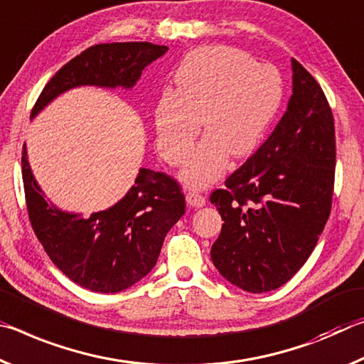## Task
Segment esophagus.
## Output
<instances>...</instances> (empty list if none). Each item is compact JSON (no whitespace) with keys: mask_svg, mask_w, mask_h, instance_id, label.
Masks as SVG:
<instances>
[{"mask_svg":"<svg viewBox=\"0 0 364 364\" xmlns=\"http://www.w3.org/2000/svg\"><path fill=\"white\" fill-rule=\"evenodd\" d=\"M186 200H187V203L193 208H201L206 205V198L198 192H188L186 195Z\"/></svg>","mask_w":364,"mask_h":364,"instance_id":"34e87169","label":"esophagus"}]
</instances>
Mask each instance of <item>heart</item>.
Returning a JSON list of instances; mask_svg holds the SVG:
<instances>
[{"instance_id": "obj_1", "label": "heart", "mask_w": 364, "mask_h": 364, "mask_svg": "<svg viewBox=\"0 0 364 364\" xmlns=\"http://www.w3.org/2000/svg\"><path fill=\"white\" fill-rule=\"evenodd\" d=\"M282 95V77L274 65L255 63L237 48H198L178 68L176 92L166 90L156 103L158 151L168 163L182 164L205 122L208 136L182 178L192 187L211 186L225 174L230 154L245 158L255 151Z\"/></svg>"}]
</instances>
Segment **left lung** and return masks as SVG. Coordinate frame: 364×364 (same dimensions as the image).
I'll list each match as a JSON object with an SVG mask.
<instances>
[{"instance_id": "1", "label": "left lung", "mask_w": 364, "mask_h": 364, "mask_svg": "<svg viewBox=\"0 0 364 364\" xmlns=\"http://www.w3.org/2000/svg\"><path fill=\"white\" fill-rule=\"evenodd\" d=\"M294 93L252 158L211 193L223 229L211 247L216 269L238 289L263 294L299 272L329 219L336 127L327 98L291 59Z\"/></svg>"}]
</instances>
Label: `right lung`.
Masks as SVG:
<instances>
[{"label":"right lung","mask_w":364,"mask_h":364,"mask_svg":"<svg viewBox=\"0 0 364 364\" xmlns=\"http://www.w3.org/2000/svg\"><path fill=\"white\" fill-rule=\"evenodd\" d=\"M166 51L168 46L148 41L87 48L51 77L31 117L74 87H134L141 70ZM22 181L28 219L46 255L70 281L101 294L126 290L145 277L156 264L166 234L186 213L176 178L145 168L121 201L88 218L48 203L28 166L26 145Z\"/></svg>","instance_id":"obj_1"}]
</instances>
